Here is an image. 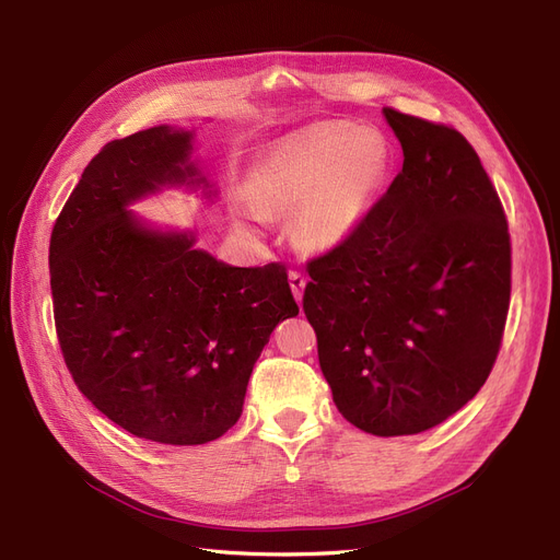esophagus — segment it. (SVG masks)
<instances>
[{
	"mask_svg": "<svg viewBox=\"0 0 560 560\" xmlns=\"http://www.w3.org/2000/svg\"><path fill=\"white\" fill-rule=\"evenodd\" d=\"M290 287H292V292H294V299L301 303L303 287H306V278H303L299 270H290Z\"/></svg>",
	"mask_w": 560,
	"mask_h": 560,
	"instance_id": "esophagus-1",
	"label": "esophagus"
}]
</instances>
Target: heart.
Masks as SVG:
<instances>
[{
  "mask_svg": "<svg viewBox=\"0 0 560 560\" xmlns=\"http://www.w3.org/2000/svg\"><path fill=\"white\" fill-rule=\"evenodd\" d=\"M393 165L387 140L374 128L308 126L266 149L252 177V196H235L233 214L249 229L268 214H292V238L306 252L348 243L374 206Z\"/></svg>",
  "mask_w": 560,
  "mask_h": 560,
  "instance_id": "obj_1",
  "label": "heart"
}]
</instances>
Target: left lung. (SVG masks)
Here are the masks:
<instances>
[{"instance_id": "left-lung-1", "label": "left lung", "mask_w": 560, "mask_h": 560, "mask_svg": "<svg viewBox=\"0 0 560 560\" xmlns=\"http://www.w3.org/2000/svg\"><path fill=\"white\" fill-rule=\"evenodd\" d=\"M401 173L348 243L308 264L303 311L336 409L376 436L425 432L498 358L512 247L495 186L460 132L385 107Z\"/></svg>"}]
</instances>
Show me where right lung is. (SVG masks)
<instances>
[{"instance_id":"1","label":"right lung","mask_w":560,"mask_h":560,"mask_svg":"<svg viewBox=\"0 0 560 560\" xmlns=\"http://www.w3.org/2000/svg\"><path fill=\"white\" fill-rule=\"evenodd\" d=\"M194 130L154 126L86 165L50 233L58 341L83 397L118 428L171 446L208 444L243 413L247 381L278 322L299 315L282 264L241 268L130 206L200 191Z\"/></svg>"}]
</instances>
